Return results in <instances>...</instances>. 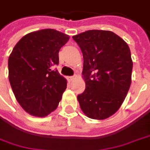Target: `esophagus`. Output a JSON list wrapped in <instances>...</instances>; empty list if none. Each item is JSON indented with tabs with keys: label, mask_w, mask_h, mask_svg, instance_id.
I'll use <instances>...</instances> for the list:
<instances>
[{
	"label": "esophagus",
	"mask_w": 150,
	"mask_h": 150,
	"mask_svg": "<svg viewBox=\"0 0 150 150\" xmlns=\"http://www.w3.org/2000/svg\"><path fill=\"white\" fill-rule=\"evenodd\" d=\"M75 78V75H73V76H69V80L71 81H73Z\"/></svg>",
	"instance_id": "1"
}]
</instances>
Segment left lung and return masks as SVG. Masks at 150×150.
Returning a JSON list of instances; mask_svg holds the SVG:
<instances>
[{
    "instance_id": "obj_1",
    "label": "left lung",
    "mask_w": 150,
    "mask_h": 150,
    "mask_svg": "<svg viewBox=\"0 0 150 150\" xmlns=\"http://www.w3.org/2000/svg\"><path fill=\"white\" fill-rule=\"evenodd\" d=\"M72 38L84 59L86 89L77 96L81 109L91 119H106L119 110L130 88V48L112 31L93 30Z\"/></svg>"
}]
</instances>
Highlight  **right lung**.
<instances>
[{
    "label": "right lung",
    "instance_id": "add662e5",
    "mask_svg": "<svg viewBox=\"0 0 150 150\" xmlns=\"http://www.w3.org/2000/svg\"><path fill=\"white\" fill-rule=\"evenodd\" d=\"M69 36L46 29L24 35L8 58V78L23 110L38 117L56 110L67 87L57 69L58 52Z\"/></svg>",
    "mask_w": 150,
    "mask_h": 150
}]
</instances>
